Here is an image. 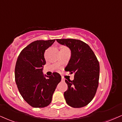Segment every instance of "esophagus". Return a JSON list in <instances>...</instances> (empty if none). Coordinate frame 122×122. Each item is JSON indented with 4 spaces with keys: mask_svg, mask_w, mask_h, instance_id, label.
Returning a JSON list of instances; mask_svg holds the SVG:
<instances>
[{
    "mask_svg": "<svg viewBox=\"0 0 122 122\" xmlns=\"http://www.w3.org/2000/svg\"><path fill=\"white\" fill-rule=\"evenodd\" d=\"M61 80H62V81H65V79H64V78H63V77H62Z\"/></svg>",
    "mask_w": 122,
    "mask_h": 122,
    "instance_id": "34e87169",
    "label": "esophagus"
}]
</instances>
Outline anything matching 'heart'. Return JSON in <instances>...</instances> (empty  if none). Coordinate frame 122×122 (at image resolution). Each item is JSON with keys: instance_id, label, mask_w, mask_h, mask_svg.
<instances>
[{"instance_id": "b5f03b06", "label": "heart", "mask_w": 122, "mask_h": 122, "mask_svg": "<svg viewBox=\"0 0 122 122\" xmlns=\"http://www.w3.org/2000/svg\"><path fill=\"white\" fill-rule=\"evenodd\" d=\"M61 49H69L67 48H66V47L63 46V47H62V48H61Z\"/></svg>"}]
</instances>
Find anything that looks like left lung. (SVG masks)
<instances>
[{
	"instance_id": "8db88e82",
	"label": "left lung",
	"mask_w": 122,
	"mask_h": 122,
	"mask_svg": "<svg viewBox=\"0 0 122 122\" xmlns=\"http://www.w3.org/2000/svg\"><path fill=\"white\" fill-rule=\"evenodd\" d=\"M71 50V58L65 70L74 73V80H65L67 85L64 97L74 108L83 107L93 100L99 84V64L90 47L76 39H56Z\"/></svg>"
}]
</instances>
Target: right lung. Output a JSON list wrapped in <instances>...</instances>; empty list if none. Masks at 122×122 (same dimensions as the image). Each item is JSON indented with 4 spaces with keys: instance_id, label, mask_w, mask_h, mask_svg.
Returning a JSON list of instances; mask_svg holds the SVG:
<instances>
[{
    "instance_id": "add662e5",
    "label": "right lung",
    "mask_w": 122,
    "mask_h": 122,
    "mask_svg": "<svg viewBox=\"0 0 122 122\" xmlns=\"http://www.w3.org/2000/svg\"><path fill=\"white\" fill-rule=\"evenodd\" d=\"M55 39L37 40L29 44L19 54L15 77L20 94L33 107H45L51 103L57 85L61 81L59 73L54 72L46 78L42 66L46 63L44 53Z\"/></svg>"
}]
</instances>
